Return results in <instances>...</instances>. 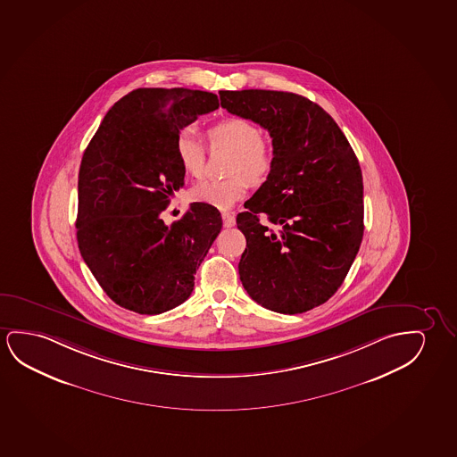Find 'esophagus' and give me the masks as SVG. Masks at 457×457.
Masks as SVG:
<instances>
[{"mask_svg":"<svg viewBox=\"0 0 457 457\" xmlns=\"http://www.w3.org/2000/svg\"><path fill=\"white\" fill-rule=\"evenodd\" d=\"M221 219H223V225L225 228H231V226L236 225V217L229 213V212H223L221 213Z\"/></svg>","mask_w":457,"mask_h":457,"instance_id":"esophagus-1","label":"esophagus"}]
</instances>
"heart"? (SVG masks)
<instances>
[{"label":"heart","instance_id":"1","mask_svg":"<svg viewBox=\"0 0 457 457\" xmlns=\"http://www.w3.org/2000/svg\"><path fill=\"white\" fill-rule=\"evenodd\" d=\"M207 141L212 151L225 149L231 153L228 160L223 180H203L190 190L193 201L217 207L231 209L244 198L248 182L261 184L269 178L275 154L270 143L261 135L258 126L244 118H228L220 120L207 130ZM174 151L182 170L192 176L201 178L204 171L205 147L193 129L179 132Z\"/></svg>","mask_w":457,"mask_h":457}]
</instances>
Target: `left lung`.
<instances>
[{"label":"left lung","instance_id":"left-lung-1","mask_svg":"<svg viewBox=\"0 0 457 457\" xmlns=\"http://www.w3.org/2000/svg\"><path fill=\"white\" fill-rule=\"evenodd\" d=\"M221 106L270 133L275 163L237 215L248 295L281 314L310 312L343 285L363 238V176L328 112L283 91H220Z\"/></svg>","mask_w":457,"mask_h":457}]
</instances>
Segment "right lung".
Listing matches in <instances>:
<instances>
[{
	"instance_id": "right-lung-1",
	"label": "right lung",
	"mask_w": 457,
	"mask_h": 457,
	"mask_svg": "<svg viewBox=\"0 0 457 457\" xmlns=\"http://www.w3.org/2000/svg\"><path fill=\"white\" fill-rule=\"evenodd\" d=\"M219 106L217 94L139 87L106 112L83 154L79 253L106 295L126 310L160 314L184 303L221 231L220 212L204 203L190 204L172 225L160 217L184 186L176 137Z\"/></svg>"
}]
</instances>
